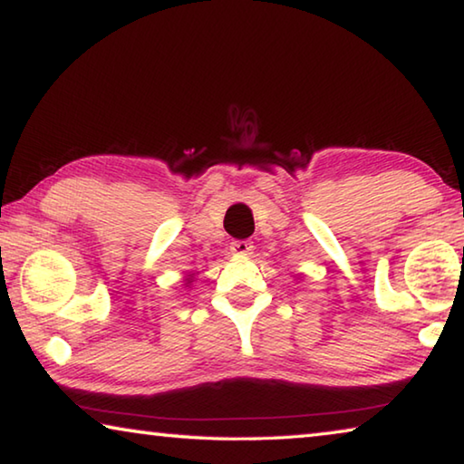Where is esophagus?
<instances>
[{
	"label": "esophagus",
	"mask_w": 464,
	"mask_h": 464,
	"mask_svg": "<svg viewBox=\"0 0 464 464\" xmlns=\"http://www.w3.org/2000/svg\"><path fill=\"white\" fill-rule=\"evenodd\" d=\"M251 249H254V246H251V241H246V239L231 243V251L235 256H249Z\"/></svg>",
	"instance_id": "obj_1"
}]
</instances>
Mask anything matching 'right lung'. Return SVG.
Here are the masks:
<instances>
[{
  "label": "right lung",
  "instance_id": "add662e5",
  "mask_svg": "<svg viewBox=\"0 0 464 464\" xmlns=\"http://www.w3.org/2000/svg\"><path fill=\"white\" fill-rule=\"evenodd\" d=\"M194 276H196L194 272H192V274H188L186 280H184V282H186V286H190V285H192V282H194Z\"/></svg>",
  "mask_w": 464,
  "mask_h": 464
}]
</instances>
